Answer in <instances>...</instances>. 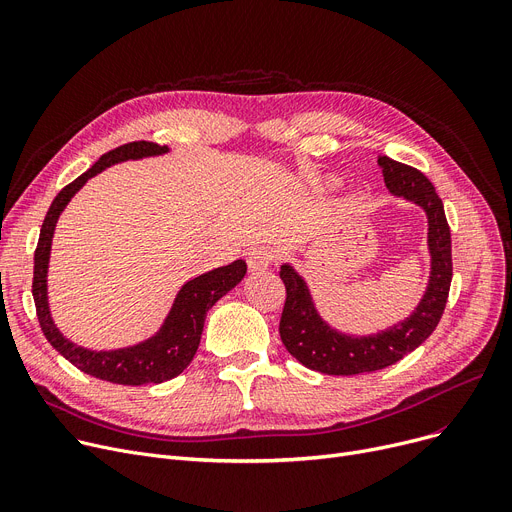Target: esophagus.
I'll use <instances>...</instances> for the list:
<instances>
[{
    "mask_svg": "<svg viewBox=\"0 0 512 512\" xmlns=\"http://www.w3.org/2000/svg\"><path fill=\"white\" fill-rule=\"evenodd\" d=\"M272 259H274V255H272V251L267 249V247H257V249H253V251L249 253V257H247L249 272L257 274V272L267 270V267L272 265Z\"/></svg>",
    "mask_w": 512,
    "mask_h": 512,
    "instance_id": "esophagus-1",
    "label": "esophagus"
}]
</instances>
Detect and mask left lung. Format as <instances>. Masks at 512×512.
<instances>
[{
  "label": "left lung",
  "instance_id": "8db88e82",
  "mask_svg": "<svg viewBox=\"0 0 512 512\" xmlns=\"http://www.w3.org/2000/svg\"><path fill=\"white\" fill-rule=\"evenodd\" d=\"M384 182L396 197L417 203L427 213V247L432 255L429 284L411 317L373 336H346L332 330L315 311L305 280L286 263L280 278L286 301L280 317V338L286 351L305 367L326 375H357L394 365L425 342L440 324L452 282L450 226L434 184L417 168L380 157Z\"/></svg>",
  "mask_w": 512,
  "mask_h": 512
}]
</instances>
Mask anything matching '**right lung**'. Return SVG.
<instances>
[{
	"label": "right lung",
	"instance_id": "add662e5",
	"mask_svg": "<svg viewBox=\"0 0 512 512\" xmlns=\"http://www.w3.org/2000/svg\"><path fill=\"white\" fill-rule=\"evenodd\" d=\"M161 153H168V147L155 145L149 141L126 143L103 153L85 174H80L74 182L64 186L58 193V197L53 199L43 220L39 242L35 249L33 299L37 307L39 326L47 342L80 371L93 375V378L112 382V384H122V386L161 384L182 373L197 353L207 311L247 274V263L242 259H236L230 265L218 267V270H211L199 278H193L191 282H186L180 288L178 297L172 305V311L166 317L161 330L137 346L118 348V351H99V353L87 351V348L76 346L70 340H66L60 334V330L53 326V319L49 315V305H47V263H49L53 230H56L60 213L64 211L68 201L78 193V188H83V184L89 178L103 172L105 168L118 164V161L141 159V157L161 155Z\"/></svg>",
	"mask_w": 512,
	"mask_h": 512
}]
</instances>
